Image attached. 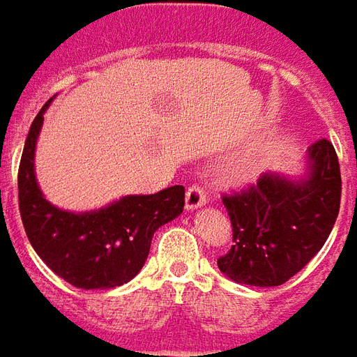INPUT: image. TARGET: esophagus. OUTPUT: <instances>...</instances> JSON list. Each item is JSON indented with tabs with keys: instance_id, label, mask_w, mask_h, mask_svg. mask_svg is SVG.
Masks as SVG:
<instances>
[{
	"instance_id": "esophagus-1",
	"label": "esophagus",
	"mask_w": 357,
	"mask_h": 357,
	"mask_svg": "<svg viewBox=\"0 0 357 357\" xmlns=\"http://www.w3.org/2000/svg\"><path fill=\"white\" fill-rule=\"evenodd\" d=\"M206 204V193L201 185H189L185 191V208L195 210Z\"/></svg>"
}]
</instances>
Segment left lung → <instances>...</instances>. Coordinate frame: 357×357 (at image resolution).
<instances>
[{
  "label": "left lung",
  "mask_w": 357,
  "mask_h": 357,
  "mask_svg": "<svg viewBox=\"0 0 357 357\" xmlns=\"http://www.w3.org/2000/svg\"><path fill=\"white\" fill-rule=\"evenodd\" d=\"M342 179L335 147L319 139L307 149L306 176L264 174L256 185L222 201L233 227V247L218 268L235 283L277 287L314 258L337 222Z\"/></svg>",
  "instance_id": "left-lung-1"
}]
</instances>
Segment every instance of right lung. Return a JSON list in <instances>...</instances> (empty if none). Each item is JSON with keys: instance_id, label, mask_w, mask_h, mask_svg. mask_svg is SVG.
<instances>
[{"instance_id": "obj_1", "label": "right lung", "mask_w": 357, "mask_h": 357, "mask_svg": "<svg viewBox=\"0 0 357 357\" xmlns=\"http://www.w3.org/2000/svg\"><path fill=\"white\" fill-rule=\"evenodd\" d=\"M43 105L30 126L19 166V210L30 245L51 271L78 289H114L139 273L153 235L183 212L185 189L174 185L155 195H128L91 212L53 206L36 181V141Z\"/></svg>"}]
</instances>
